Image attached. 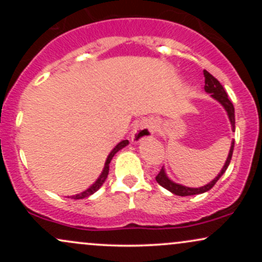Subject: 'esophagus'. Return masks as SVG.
<instances>
[{
	"mask_svg": "<svg viewBox=\"0 0 262 262\" xmlns=\"http://www.w3.org/2000/svg\"><path fill=\"white\" fill-rule=\"evenodd\" d=\"M154 134V127L152 123L148 121V119H143L137 124V127L133 129L132 133V141L134 143H140V141L151 138Z\"/></svg>",
	"mask_w": 262,
	"mask_h": 262,
	"instance_id": "34e87169",
	"label": "esophagus"
}]
</instances>
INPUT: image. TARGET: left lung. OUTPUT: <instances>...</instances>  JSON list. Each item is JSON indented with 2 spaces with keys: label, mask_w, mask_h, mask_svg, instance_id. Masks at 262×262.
<instances>
[{
  "label": "left lung",
  "mask_w": 262,
  "mask_h": 262,
  "mask_svg": "<svg viewBox=\"0 0 262 262\" xmlns=\"http://www.w3.org/2000/svg\"><path fill=\"white\" fill-rule=\"evenodd\" d=\"M203 75H204V91L207 93H210V97H212L213 100L219 102V103L223 106L225 112L228 114V118H229L230 121L231 129H233L234 132V129H235V114H234L233 103H231L229 98H228V95L227 92H225V90L223 89V86L221 85V82H219L213 75H210L208 71L206 70H203ZM233 150H234V140L231 141L229 154H228V158L224 162V166L222 167L221 172H219L218 175L212 180V181L207 183V185L202 186V187H197V188L187 187V186H183V185H180V183L173 182L172 180H170V177L166 175L164 167L160 170V172L158 173V176H156L155 179L159 185L162 186L164 188H166L167 191L171 192V193L177 194V196H192V194L204 193V192L209 191V189L217 183L218 180L221 179L222 175L225 172V170L228 169V166H229L230 160H231V155H233Z\"/></svg>",
  "instance_id": "1"
}]
</instances>
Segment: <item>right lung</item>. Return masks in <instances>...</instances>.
<instances>
[{
	"label": "right lung",
	"mask_w": 262,
	"mask_h": 262,
	"mask_svg": "<svg viewBox=\"0 0 262 262\" xmlns=\"http://www.w3.org/2000/svg\"><path fill=\"white\" fill-rule=\"evenodd\" d=\"M128 144H129L128 140H122L121 143L117 144V145L114 146V149L112 150V151L110 152V155L107 156V160H106V162H104V167H103V170H102L101 175L98 176V179L96 180V181L93 182L89 188L85 189V191L81 192V193L75 194V196H70V198H73V200H82V198L90 197V196H91V194L95 193L96 191H98V189L101 188V186L104 183V181H106V179H107V176H108V172H110V162L113 159V156L116 155L117 152L119 151V150L124 148V146H127Z\"/></svg>",
	"instance_id": "1"
}]
</instances>
